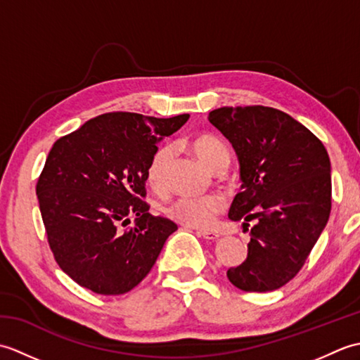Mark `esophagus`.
Wrapping results in <instances>:
<instances>
[{
    "label": "esophagus",
    "instance_id": "esophagus-1",
    "mask_svg": "<svg viewBox=\"0 0 360 360\" xmlns=\"http://www.w3.org/2000/svg\"><path fill=\"white\" fill-rule=\"evenodd\" d=\"M200 233L202 238H205V240H210V241H215V240H218L219 238V233H217V232H212V231H200L198 232Z\"/></svg>",
    "mask_w": 360,
    "mask_h": 360
}]
</instances>
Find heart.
<instances>
[{
    "label": "heart",
    "mask_w": 360,
    "mask_h": 360,
    "mask_svg": "<svg viewBox=\"0 0 360 360\" xmlns=\"http://www.w3.org/2000/svg\"><path fill=\"white\" fill-rule=\"evenodd\" d=\"M192 150L200 162L209 168L210 172L219 165H229V150L223 141L217 136L202 134L192 142ZM170 145L159 147L147 168V178L150 184L162 190L167 181V167L172 158ZM226 202L219 195H204V196H179L173 200L165 207V215L176 223L188 227H210L215 223L217 217L224 210Z\"/></svg>",
    "instance_id": "obj_1"
}]
</instances>
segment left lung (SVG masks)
<instances>
[{
	"instance_id": "1",
	"label": "left lung",
	"mask_w": 360,
	"mask_h": 360,
	"mask_svg": "<svg viewBox=\"0 0 360 360\" xmlns=\"http://www.w3.org/2000/svg\"><path fill=\"white\" fill-rule=\"evenodd\" d=\"M209 120L240 162L241 192L229 218L255 223L248 258L227 278L246 292L278 289L302 269L330 218V156L307 127L269 106H223Z\"/></svg>"
}]
</instances>
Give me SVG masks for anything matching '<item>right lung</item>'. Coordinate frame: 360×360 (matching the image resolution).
<instances>
[{
	"label": "right lung",
	"instance_id": "1",
	"mask_svg": "<svg viewBox=\"0 0 360 360\" xmlns=\"http://www.w3.org/2000/svg\"><path fill=\"white\" fill-rule=\"evenodd\" d=\"M188 117L106 112L52 145L38 204L53 258L80 286L120 295L151 271L178 226L148 212L147 168L158 143ZM129 216L136 219L127 228Z\"/></svg>",
	"mask_w": 360,
	"mask_h": 360
}]
</instances>
